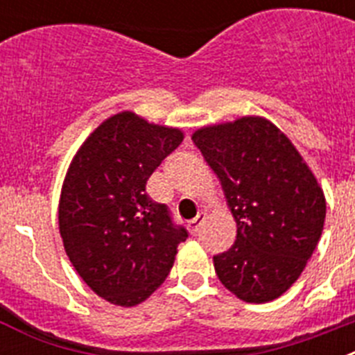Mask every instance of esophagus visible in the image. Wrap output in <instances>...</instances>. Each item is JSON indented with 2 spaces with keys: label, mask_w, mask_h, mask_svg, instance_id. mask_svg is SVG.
Segmentation results:
<instances>
[{
  "label": "esophagus",
  "mask_w": 355,
  "mask_h": 355,
  "mask_svg": "<svg viewBox=\"0 0 355 355\" xmlns=\"http://www.w3.org/2000/svg\"><path fill=\"white\" fill-rule=\"evenodd\" d=\"M206 222V213L205 211H200L199 215L193 218V220H190V224H188V227H190V231H192L193 234L199 233V229L202 227V224Z\"/></svg>",
  "instance_id": "1"
}]
</instances>
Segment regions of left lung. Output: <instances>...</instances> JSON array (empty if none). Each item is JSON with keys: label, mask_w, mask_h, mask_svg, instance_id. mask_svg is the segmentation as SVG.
Listing matches in <instances>:
<instances>
[{"label": "left lung", "mask_w": 355, "mask_h": 355, "mask_svg": "<svg viewBox=\"0 0 355 355\" xmlns=\"http://www.w3.org/2000/svg\"><path fill=\"white\" fill-rule=\"evenodd\" d=\"M192 140L236 220L234 245L213 256L216 275L245 302L277 299L322 236L325 197L318 181L286 135L263 117L200 128Z\"/></svg>", "instance_id": "obj_1"}]
</instances>
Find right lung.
Wrapping results in <instances>:
<instances>
[{
  "label": "right lung",
  "instance_id": "add662e5",
  "mask_svg": "<svg viewBox=\"0 0 355 355\" xmlns=\"http://www.w3.org/2000/svg\"><path fill=\"white\" fill-rule=\"evenodd\" d=\"M181 142L178 128L121 112L99 124L72 158L58 206L64 249L87 286L115 306L144 302L188 238L167 206L146 192L150 174Z\"/></svg>",
  "mask_w": 355,
  "mask_h": 355
}]
</instances>
